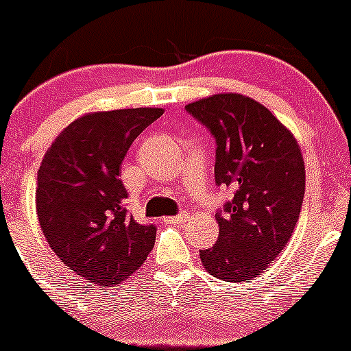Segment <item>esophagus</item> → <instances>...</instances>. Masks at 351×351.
Wrapping results in <instances>:
<instances>
[{"label":"esophagus","mask_w":351,"mask_h":351,"mask_svg":"<svg viewBox=\"0 0 351 351\" xmlns=\"http://www.w3.org/2000/svg\"><path fill=\"white\" fill-rule=\"evenodd\" d=\"M187 219H189V213H179L177 216H167V218H164V221L167 225H182Z\"/></svg>","instance_id":"esophagus-1"}]
</instances>
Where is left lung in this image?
<instances>
[{
	"instance_id": "8db88e82",
	"label": "left lung",
	"mask_w": 351,
	"mask_h": 351,
	"mask_svg": "<svg viewBox=\"0 0 351 351\" xmlns=\"http://www.w3.org/2000/svg\"><path fill=\"white\" fill-rule=\"evenodd\" d=\"M216 142V186L233 199L216 211L218 241L202 267L226 282H248L284 250L301 213L306 171L292 133L255 99L215 95L186 106Z\"/></svg>"
}]
</instances>
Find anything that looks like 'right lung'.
I'll use <instances>...</instances> for the list:
<instances>
[{"instance_id":"right-lung-1","label":"right lung","mask_w":351,"mask_h":351,"mask_svg":"<svg viewBox=\"0 0 351 351\" xmlns=\"http://www.w3.org/2000/svg\"><path fill=\"white\" fill-rule=\"evenodd\" d=\"M160 108L81 117L47 150L37 176V216L50 248L81 279L101 287L132 276L154 248L155 225L128 215L120 179L133 140Z\"/></svg>"}]
</instances>
